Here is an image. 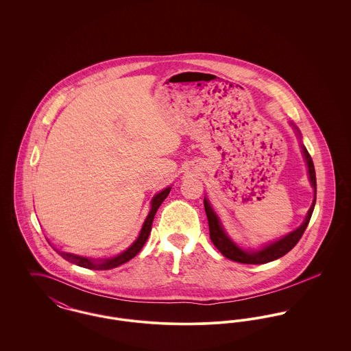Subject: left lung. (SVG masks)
<instances>
[{"mask_svg": "<svg viewBox=\"0 0 351 351\" xmlns=\"http://www.w3.org/2000/svg\"><path fill=\"white\" fill-rule=\"evenodd\" d=\"M289 125L293 128L298 138L300 139L301 152H302V156L305 159L306 168H308L309 183L315 191V197L312 201V205H311V208H309V210L305 216V219L302 221V223L298 229H295L293 232L284 235L276 241L268 242L259 249H255V250L247 249L246 250V249H242L241 246H238L230 238V235L226 233V230H225L221 219L218 217L217 213L215 212L210 201L208 197H205L204 199V208H205V213H206L208 223H209L210 239H212L213 245L217 247L218 251L230 261L238 262V263H245V265H265V263L282 258L288 251L292 250L296 246V243L300 241L301 235L305 232V229L309 223V219L312 217V213H313V209H315V205H316V193H317L316 171H315L313 160H312L309 152L305 149V146L301 143V133L299 128L293 122H289Z\"/></svg>", "mask_w": 351, "mask_h": 351, "instance_id": "1", "label": "left lung"}]
</instances>
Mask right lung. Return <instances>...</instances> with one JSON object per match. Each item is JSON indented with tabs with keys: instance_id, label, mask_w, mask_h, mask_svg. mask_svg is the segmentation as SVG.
Listing matches in <instances>:
<instances>
[{
	"instance_id": "add662e5",
	"label": "right lung",
	"mask_w": 351,
	"mask_h": 351,
	"mask_svg": "<svg viewBox=\"0 0 351 351\" xmlns=\"http://www.w3.org/2000/svg\"><path fill=\"white\" fill-rule=\"evenodd\" d=\"M171 191V186L165 188L163 191L158 192L156 195H154L152 200H151L150 212L147 215V217L145 219L143 225H142V229L139 232V235L136 237V239L134 241L133 243L126 249V250L119 252L114 256H110V258H97V259H93V258H86V256H80V255H76V254H71V252H66V251L55 250L58 251V254L60 256H63L66 261L71 262V263H75L77 266L84 268H89V269H110V268H116L126 262H129L130 259H133L134 256L142 250L143 245L146 243L149 235L151 232V225H152V221L155 217V213L158 210V208L162 205V202L166 200V197L168 196Z\"/></svg>"
}]
</instances>
